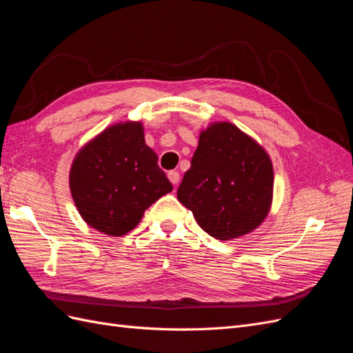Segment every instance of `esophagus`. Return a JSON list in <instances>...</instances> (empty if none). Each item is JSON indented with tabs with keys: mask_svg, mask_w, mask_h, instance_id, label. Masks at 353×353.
Listing matches in <instances>:
<instances>
[{
	"mask_svg": "<svg viewBox=\"0 0 353 353\" xmlns=\"http://www.w3.org/2000/svg\"><path fill=\"white\" fill-rule=\"evenodd\" d=\"M168 178L170 183H172L174 185H176L179 183V174L176 172V170H170V172L168 174Z\"/></svg>",
	"mask_w": 353,
	"mask_h": 353,
	"instance_id": "34e87169",
	"label": "esophagus"
}]
</instances>
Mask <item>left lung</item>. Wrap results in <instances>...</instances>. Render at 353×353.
<instances>
[{"label": "left lung", "instance_id": "8db88e82", "mask_svg": "<svg viewBox=\"0 0 353 353\" xmlns=\"http://www.w3.org/2000/svg\"><path fill=\"white\" fill-rule=\"evenodd\" d=\"M178 200L216 240H234L258 228L274 197L272 160L265 148L231 122L200 131Z\"/></svg>", "mask_w": 353, "mask_h": 353}]
</instances>
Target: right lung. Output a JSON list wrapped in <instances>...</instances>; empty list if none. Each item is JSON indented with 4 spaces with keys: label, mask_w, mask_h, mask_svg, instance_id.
<instances>
[{
    "label": "right lung",
    "mask_w": 353,
    "mask_h": 353,
    "mask_svg": "<svg viewBox=\"0 0 353 353\" xmlns=\"http://www.w3.org/2000/svg\"><path fill=\"white\" fill-rule=\"evenodd\" d=\"M69 187L81 218L110 237L134 230L144 212L172 191L140 121L113 123L82 145L73 157Z\"/></svg>",
    "instance_id": "right-lung-1"
}]
</instances>
